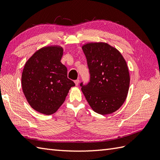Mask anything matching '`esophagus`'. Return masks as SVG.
I'll list each match as a JSON object with an SVG mask.
<instances>
[{"mask_svg": "<svg viewBox=\"0 0 160 160\" xmlns=\"http://www.w3.org/2000/svg\"><path fill=\"white\" fill-rule=\"evenodd\" d=\"M79 82H80L79 80H76L74 81V82H75V84H76V86H78V84H79Z\"/></svg>", "mask_w": 160, "mask_h": 160, "instance_id": "esophagus-1", "label": "esophagus"}]
</instances>
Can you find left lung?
Here are the masks:
<instances>
[{
    "instance_id": "8db88e82",
    "label": "left lung",
    "mask_w": 160,
    "mask_h": 160,
    "mask_svg": "<svg viewBox=\"0 0 160 160\" xmlns=\"http://www.w3.org/2000/svg\"><path fill=\"white\" fill-rule=\"evenodd\" d=\"M90 80L80 84L90 107L101 115L116 111L127 98L130 77L122 54L107 43H89L82 47Z\"/></svg>"
}]
</instances>
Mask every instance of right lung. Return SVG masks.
I'll list each match as a JSON object with an SVG mask.
<instances>
[{"label": "right lung", "mask_w": 160, "mask_h": 160, "mask_svg": "<svg viewBox=\"0 0 160 160\" xmlns=\"http://www.w3.org/2000/svg\"><path fill=\"white\" fill-rule=\"evenodd\" d=\"M62 47H47L39 49L27 61L22 74V88L33 109L51 115L64 102L72 80L67 78V67L61 63Z\"/></svg>", "instance_id": "obj_1"}]
</instances>
